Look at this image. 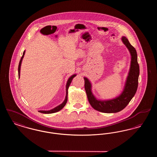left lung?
<instances>
[{
	"instance_id": "obj_1",
	"label": "left lung",
	"mask_w": 157,
	"mask_h": 157,
	"mask_svg": "<svg viewBox=\"0 0 157 157\" xmlns=\"http://www.w3.org/2000/svg\"><path fill=\"white\" fill-rule=\"evenodd\" d=\"M121 40L130 53L131 63L124 89L120 95L117 97L108 100L97 99L92 92V85L90 79L86 77L83 78L85 90L89 102L94 109L99 112L116 113L122 111L134 97L138 88L140 67L138 63L136 51L125 36L121 37Z\"/></svg>"
}]
</instances>
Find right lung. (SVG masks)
Wrapping results in <instances>:
<instances>
[{
	"instance_id": "obj_1",
	"label": "right lung",
	"mask_w": 157,
	"mask_h": 157,
	"mask_svg": "<svg viewBox=\"0 0 157 157\" xmlns=\"http://www.w3.org/2000/svg\"><path fill=\"white\" fill-rule=\"evenodd\" d=\"M25 50L23 51V53L21 59V60L19 62V67H18V75H19V78H20V74H21V64H22V62L23 58L24 57V55H25ZM76 76V74H74V75L71 76L69 79H67V84H66V96H65V98L63 101V102L60 104L58 105L57 106L55 107L54 108H53L52 109H50V110H41V111H39V112H40V113H55V112H58L60 111L64 106L65 105L67 104V94H68V88L69 87V85H71V82L73 79V78Z\"/></svg>"
}]
</instances>
